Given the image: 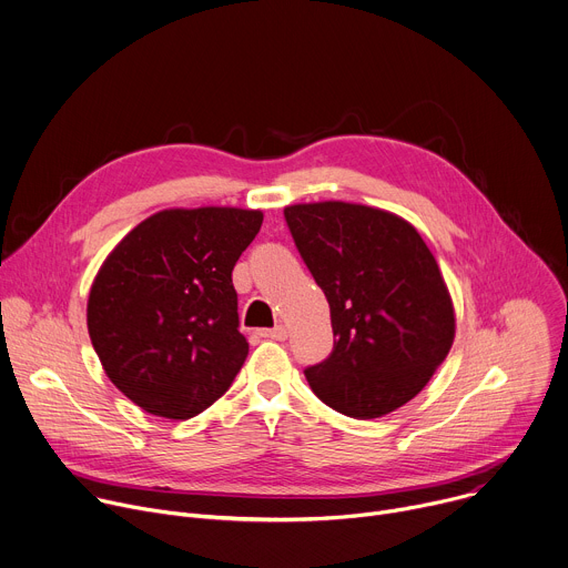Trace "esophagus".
I'll return each instance as SVG.
<instances>
[{
    "label": "esophagus",
    "mask_w": 568,
    "mask_h": 568,
    "mask_svg": "<svg viewBox=\"0 0 568 568\" xmlns=\"http://www.w3.org/2000/svg\"><path fill=\"white\" fill-rule=\"evenodd\" d=\"M258 335L263 339H274V342H285L287 339L285 326H276V328H270V331H258Z\"/></svg>",
    "instance_id": "obj_1"
}]
</instances>
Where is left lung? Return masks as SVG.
I'll list each match as a JSON object with an SVG mask.
<instances>
[{
    "instance_id": "8db88e82",
    "label": "left lung",
    "mask_w": 568,
    "mask_h": 568,
    "mask_svg": "<svg viewBox=\"0 0 568 568\" xmlns=\"http://www.w3.org/2000/svg\"><path fill=\"white\" fill-rule=\"evenodd\" d=\"M294 245L331 305L335 346L305 377L335 412L371 420L414 399L454 344V305L420 233L348 202L285 206Z\"/></svg>"
}]
</instances>
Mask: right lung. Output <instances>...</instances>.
I'll return each instance as SVG.
<instances>
[{"instance_id":"obj_1","label":"right lung","mask_w":568,"mask_h":568,"mask_svg":"<svg viewBox=\"0 0 568 568\" xmlns=\"http://www.w3.org/2000/svg\"><path fill=\"white\" fill-rule=\"evenodd\" d=\"M261 224V211L233 206L159 211L101 265L90 339L112 384L143 412L189 420L245 364L231 272Z\"/></svg>"}]
</instances>
